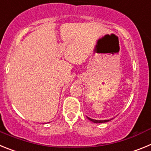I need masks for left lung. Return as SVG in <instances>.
I'll list each match as a JSON object with an SVG mask.
<instances>
[{"mask_svg": "<svg viewBox=\"0 0 151 151\" xmlns=\"http://www.w3.org/2000/svg\"><path fill=\"white\" fill-rule=\"evenodd\" d=\"M87 118L90 121L94 122V123H104V122H109V121L111 120V119H107V120H96V119H91L88 116H87Z\"/></svg>", "mask_w": 151, "mask_h": 151, "instance_id": "8db88e82", "label": "left lung"}]
</instances>
